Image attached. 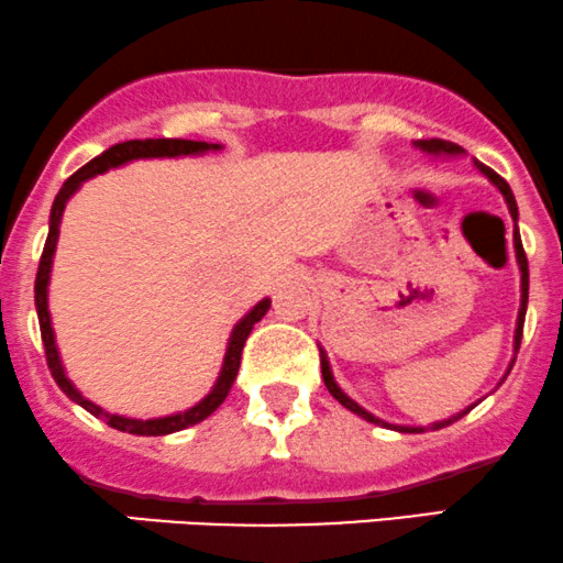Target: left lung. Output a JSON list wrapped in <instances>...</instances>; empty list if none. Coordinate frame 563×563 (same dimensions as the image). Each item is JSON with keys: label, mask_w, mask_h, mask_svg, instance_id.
Wrapping results in <instances>:
<instances>
[{"label": "left lung", "mask_w": 563, "mask_h": 563, "mask_svg": "<svg viewBox=\"0 0 563 563\" xmlns=\"http://www.w3.org/2000/svg\"><path fill=\"white\" fill-rule=\"evenodd\" d=\"M416 147H421V150H427V152H448V155H455V152H464V150L459 147V144L445 142V139H419V142H416ZM474 163H477V168H479L482 174H485L487 178H490V181L495 184V187H498L500 191H504V197H506V202H508V210H511V218H514V221H517V218H519L517 200H514V191H511V187H508V184H506V178H500L498 174H495L493 168H487L485 163H479V161H474ZM514 247H517L519 268H521V308H519V327H517V350H519V345H521V332H525L527 297H530V266H527V255H525V247H521L519 229H517V234H514ZM321 374H323V385H327L329 393L334 395V400H340L342 406L350 408V411H353V413L363 416V419H366V421H372V424H385V421H382V419H376V416H372L368 411H363V408L358 406V402L350 400L347 395L342 393L340 387H336L334 376H332V372H329V361H327V355H323V353H321ZM466 411H468V408H466ZM466 411H464V413H466ZM464 413L453 416V419L438 421V424H432V429H442V427L453 424V421H459L461 416H464ZM385 427H389V424H385ZM398 429H400V432H424V429H421V427H398Z\"/></svg>", "instance_id": "8db88e82"}]
</instances>
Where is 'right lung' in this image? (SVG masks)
Returning a JSON list of instances; mask_svg holds the SVG:
<instances>
[{"instance_id":"right-lung-1","label":"right lung","mask_w":563,"mask_h":563,"mask_svg":"<svg viewBox=\"0 0 563 563\" xmlns=\"http://www.w3.org/2000/svg\"><path fill=\"white\" fill-rule=\"evenodd\" d=\"M205 150H218V144H208V142H191V139H131V142H121L112 144L97 155L95 161H89L84 168H78L76 174L65 178L63 189L57 191L55 205H52V216H49V234H46L44 250H42V261H38V271H36V313H38V329H42V342H44V353H46V366H49L52 376H55L57 387L68 395L70 400H76L78 406L86 408L91 416L97 419H104L112 429H121V432L129 434H139V438H157V434H170V432H181V429L200 424L202 419H208L210 413L227 400L231 385H234L236 372H240V361H242V350L244 342H247L250 332L257 321L266 316V310L271 308V300L257 302V306L250 310L244 319L234 327V334L229 340V350L227 358H223V368L221 376H218L216 387L210 389V395L205 400L197 402L195 408L189 411L176 413V416H165V419H123V416L115 413H104L102 408L95 406L91 400H86L76 387L70 385V379L63 372V363H59L57 347H55V334H52V323H49V310H46V284H49V266H52V255H55V244H57V234H59V216H63L65 202L70 200V195L81 187V181L86 178L102 174V170L115 168V165L136 161V157H176V155H197V152Z\"/></svg>"}]
</instances>
